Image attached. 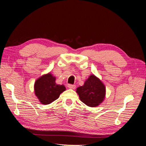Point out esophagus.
Segmentation results:
<instances>
[{"instance_id":"esophagus-1","label":"esophagus","mask_w":146,"mask_h":146,"mask_svg":"<svg viewBox=\"0 0 146 146\" xmlns=\"http://www.w3.org/2000/svg\"><path fill=\"white\" fill-rule=\"evenodd\" d=\"M68 86L69 88H70V89H72V90H74L76 88V85H70V84H69V85H68Z\"/></svg>"}]
</instances>
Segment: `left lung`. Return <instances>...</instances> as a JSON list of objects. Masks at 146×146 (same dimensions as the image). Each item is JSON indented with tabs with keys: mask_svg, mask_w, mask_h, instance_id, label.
<instances>
[{
	"mask_svg": "<svg viewBox=\"0 0 146 146\" xmlns=\"http://www.w3.org/2000/svg\"><path fill=\"white\" fill-rule=\"evenodd\" d=\"M76 92L83 103L88 107H96L105 100L106 87L99 78L91 74L83 86L77 88Z\"/></svg>",
	"mask_w": 146,
	"mask_h": 146,
	"instance_id": "obj_1",
	"label": "left lung"
}]
</instances>
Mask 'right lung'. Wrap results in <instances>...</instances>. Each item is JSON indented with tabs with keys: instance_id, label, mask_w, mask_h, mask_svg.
Masks as SVG:
<instances>
[{
	"instance_id": "obj_1",
	"label": "right lung",
	"mask_w": 146,
	"mask_h": 146,
	"mask_svg": "<svg viewBox=\"0 0 146 146\" xmlns=\"http://www.w3.org/2000/svg\"><path fill=\"white\" fill-rule=\"evenodd\" d=\"M56 77L48 72L39 77L34 84L35 94L43 105L50 104L58 99L61 93L66 90L63 85L55 82Z\"/></svg>"
}]
</instances>
